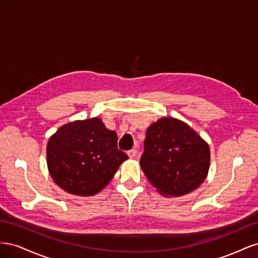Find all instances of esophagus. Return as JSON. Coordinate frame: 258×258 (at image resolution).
<instances>
[{"mask_svg": "<svg viewBox=\"0 0 258 258\" xmlns=\"http://www.w3.org/2000/svg\"><path fill=\"white\" fill-rule=\"evenodd\" d=\"M127 154L129 156V158H135L137 156V151L136 150H130V151L127 152Z\"/></svg>", "mask_w": 258, "mask_h": 258, "instance_id": "obj_1", "label": "esophagus"}]
</instances>
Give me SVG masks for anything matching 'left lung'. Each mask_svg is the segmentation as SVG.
<instances>
[{
    "label": "left lung",
    "mask_w": 258,
    "mask_h": 258,
    "mask_svg": "<svg viewBox=\"0 0 258 258\" xmlns=\"http://www.w3.org/2000/svg\"><path fill=\"white\" fill-rule=\"evenodd\" d=\"M140 165L148 182L162 196H185L207 178L210 147L186 122L162 117L146 130Z\"/></svg>",
    "instance_id": "1"
}]
</instances>
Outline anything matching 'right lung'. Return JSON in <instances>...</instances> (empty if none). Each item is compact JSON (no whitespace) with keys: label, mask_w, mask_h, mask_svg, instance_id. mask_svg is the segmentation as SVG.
I'll return each mask as SVG.
<instances>
[{"label":"right lung","mask_w":258,"mask_h":258,"mask_svg":"<svg viewBox=\"0 0 258 258\" xmlns=\"http://www.w3.org/2000/svg\"><path fill=\"white\" fill-rule=\"evenodd\" d=\"M48 172L60 188L95 196L111 182L128 156L117 148V134L98 117L61 126L46 147Z\"/></svg>","instance_id":"add662e5"}]
</instances>
